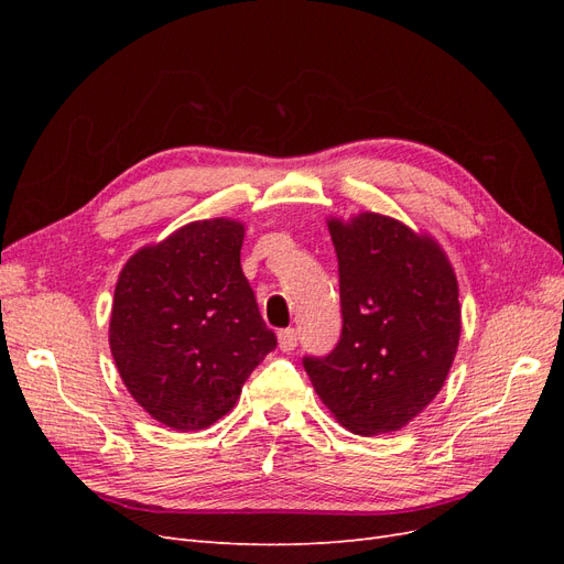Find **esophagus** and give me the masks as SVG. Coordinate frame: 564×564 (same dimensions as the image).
Instances as JSON below:
<instances>
[{
  "mask_svg": "<svg viewBox=\"0 0 564 564\" xmlns=\"http://www.w3.org/2000/svg\"><path fill=\"white\" fill-rule=\"evenodd\" d=\"M278 344H280V348L284 350V352H289V350H294L296 348V344H299V334H296V329H282L280 334H278Z\"/></svg>",
  "mask_w": 564,
  "mask_h": 564,
  "instance_id": "34e87169",
  "label": "esophagus"
}]
</instances>
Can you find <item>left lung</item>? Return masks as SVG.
Here are the masks:
<instances>
[{
	"label": "left lung",
	"mask_w": 564,
	"mask_h": 564,
	"mask_svg": "<svg viewBox=\"0 0 564 564\" xmlns=\"http://www.w3.org/2000/svg\"><path fill=\"white\" fill-rule=\"evenodd\" d=\"M340 327L329 355L303 367L329 412L357 435H383L421 414L445 383L460 334L454 270L442 249L395 218L329 220Z\"/></svg>",
	"instance_id": "8db88e82"
}]
</instances>
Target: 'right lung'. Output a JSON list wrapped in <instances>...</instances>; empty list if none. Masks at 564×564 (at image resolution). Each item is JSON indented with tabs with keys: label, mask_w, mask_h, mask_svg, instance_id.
I'll return each instance as SVG.
<instances>
[{
	"label": "right lung",
	"mask_w": 564,
	"mask_h": 564,
	"mask_svg": "<svg viewBox=\"0 0 564 564\" xmlns=\"http://www.w3.org/2000/svg\"><path fill=\"white\" fill-rule=\"evenodd\" d=\"M245 228L214 218L133 253L115 286L110 350L131 398L174 431L209 429L275 350L240 265Z\"/></svg>",
	"instance_id": "1"
}]
</instances>
